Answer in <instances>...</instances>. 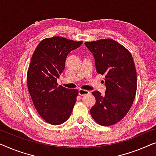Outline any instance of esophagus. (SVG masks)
I'll use <instances>...</instances> for the list:
<instances>
[{"instance_id": "obj_1", "label": "esophagus", "mask_w": 156, "mask_h": 156, "mask_svg": "<svg viewBox=\"0 0 156 156\" xmlns=\"http://www.w3.org/2000/svg\"><path fill=\"white\" fill-rule=\"evenodd\" d=\"M90 93V92L88 90H83V89H80L78 90V94L80 95H88Z\"/></svg>"}]
</instances>
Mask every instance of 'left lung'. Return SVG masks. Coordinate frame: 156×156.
<instances>
[{"instance_id": "8db88e82", "label": "left lung", "mask_w": 156, "mask_h": 156, "mask_svg": "<svg viewBox=\"0 0 156 156\" xmlns=\"http://www.w3.org/2000/svg\"><path fill=\"white\" fill-rule=\"evenodd\" d=\"M95 58L97 73L105 76L106 91H93L95 104L90 109L93 119L102 126L122 120L130 109L137 88L134 62L129 51L112 39L87 41Z\"/></svg>"}]
</instances>
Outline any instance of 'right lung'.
Returning a JSON list of instances; mask_svg holds the SVG:
<instances>
[{
    "mask_svg": "<svg viewBox=\"0 0 156 156\" xmlns=\"http://www.w3.org/2000/svg\"><path fill=\"white\" fill-rule=\"evenodd\" d=\"M82 43L62 37L46 38L32 54L27 74L28 90L37 112L50 124H63L71 115L78 90L58 85L57 78L64 70L68 54Z\"/></svg>",
    "mask_w": 156,
    "mask_h": 156,
    "instance_id": "add662e5",
    "label": "right lung"
}]
</instances>
